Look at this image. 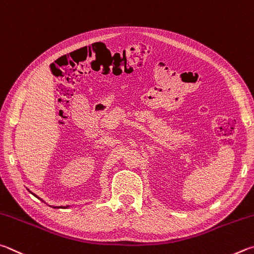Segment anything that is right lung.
Wrapping results in <instances>:
<instances>
[{"label":"right lung","instance_id":"1","mask_svg":"<svg viewBox=\"0 0 254 254\" xmlns=\"http://www.w3.org/2000/svg\"><path fill=\"white\" fill-rule=\"evenodd\" d=\"M55 208H57V207H55Z\"/></svg>","mask_w":254,"mask_h":254}]
</instances>
